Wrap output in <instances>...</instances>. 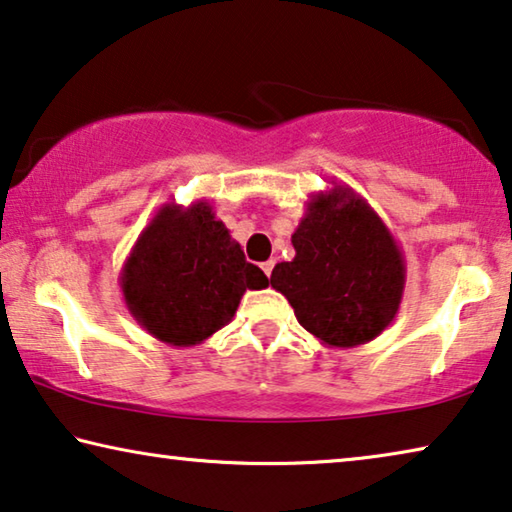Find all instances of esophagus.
I'll list each match as a JSON object with an SVG mask.
<instances>
[{"label": "esophagus", "instance_id": "esophagus-1", "mask_svg": "<svg viewBox=\"0 0 512 512\" xmlns=\"http://www.w3.org/2000/svg\"><path fill=\"white\" fill-rule=\"evenodd\" d=\"M262 271L266 273V278H271V271H273V262L269 259V262L262 264Z\"/></svg>", "mask_w": 512, "mask_h": 512}]
</instances>
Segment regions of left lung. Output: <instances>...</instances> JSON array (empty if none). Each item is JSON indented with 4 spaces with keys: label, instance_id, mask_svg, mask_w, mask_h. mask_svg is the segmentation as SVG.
Returning a JSON list of instances; mask_svg holds the SVG:
<instances>
[{
    "label": "left lung",
    "instance_id": "left-lung-1",
    "mask_svg": "<svg viewBox=\"0 0 512 512\" xmlns=\"http://www.w3.org/2000/svg\"><path fill=\"white\" fill-rule=\"evenodd\" d=\"M292 246L294 259L276 264L271 287L324 345H365L398 315L407 273L402 250L352 188L312 195Z\"/></svg>",
    "mask_w": 512,
    "mask_h": 512
}]
</instances>
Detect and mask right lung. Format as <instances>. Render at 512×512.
Segmentation results:
<instances>
[{"mask_svg": "<svg viewBox=\"0 0 512 512\" xmlns=\"http://www.w3.org/2000/svg\"><path fill=\"white\" fill-rule=\"evenodd\" d=\"M119 282L135 322L172 347L200 345L232 322L246 289L269 287L207 200L160 207Z\"/></svg>", "mask_w": 512, "mask_h": 512, "instance_id": "1", "label": "right lung"}]
</instances>
